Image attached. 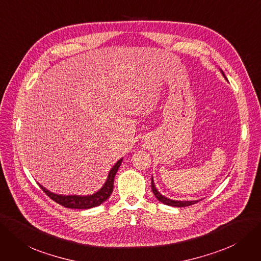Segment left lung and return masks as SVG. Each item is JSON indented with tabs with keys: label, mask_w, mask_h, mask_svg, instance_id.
Returning <instances> with one entry per match:
<instances>
[{
	"label": "left lung",
	"mask_w": 261,
	"mask_h": 261,
	"mask_svg": "<svg viewBox=\"0 0 261 261\" xmlns=\"http://www.w3.org/2000/svg\"><path fill=\"white\" fill-rule=\"evenodd\" d=\"M223 76L226 78L225 74L222 71ZM151 187H152V192L154 194V196L158 198V200H160L161 202H163L164 204H167V205H171V206H178V207H181V206H189V205H192V204H195L198 202V200H191V201H178V200H172V199H169V198H167L165 196H163L158 190H156V187L154 185V181H153V178H152V181H151Z\"/></svg>",
	"instance_id": "8db88e82"
}]
</instances>
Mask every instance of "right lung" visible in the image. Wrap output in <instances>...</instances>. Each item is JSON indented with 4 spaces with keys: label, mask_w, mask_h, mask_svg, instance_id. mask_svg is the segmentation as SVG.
Listing matches in <instances>:
<instances>
[{
    "label": "right lung",
    "mask_w": 261,
    "mask_h": 261,
    "mask_svg": "<svg viewBox=\"0 0 261 261\" xmlns=\"http://www.w3.org/2000/svg\"><path fill=\"white\" fill-rule=\"evenodd\" d=\"M122 159L117 162V164L114 165L109 174L107 181L103 184L101 189L96 192L95 194L90 195V196H77V195H70V196H63V195H57L49 192L46 190L44 186H40V189L45 192V194L50 197L52 200L56 201L57 203L63 205L65 207H68V209H91V207L97 206L101 204L103 201H106L108 198L110 197L112 191H113V181H114V175H116L119 167L121 166Z\"/></svg>",
    "instance_id": "obj_1"
}]
</instances>
